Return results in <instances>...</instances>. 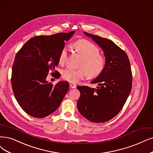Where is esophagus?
I'll use <instances>...</instances> for the list:
<instances>
[{
	"label": "esophagus",
	"instance_id": "34e87169",
	"mask_svg": "<svg viewBox=\"0 0 153 153\" xmlns=\"http://www.w3.org/2000/svg\"><path fill=\"white\" fill-rule=\"evenodd\" d=\"M69 86H70V88H75L76 87V84H72V83H70L69 84Z\"/></svg>",
	"mask_w": 153,
	"mask_h": 153
}]
</instances>
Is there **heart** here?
Wrapping results in <instances>:
<instances>
[{
	"label": "heart",
	"instance_id": "obj_1",
	"mask_svg": "<svg viewBox=\"0 0 153 153\" xmlns=\"http://www.w3.org/2000/svg\"><path fill=\"white\" fill-rule=\"evenodd\" d=\"M72 48L83 58L81 65L83 68L79 69L67 68L62 72L63 79L72 83H77L86 76L95 79L102 74L106 66V59L100 55V50L94 44L87 39H81L74 43ZM67 58V49L65 47L59 55L60 64H65Z\"/></svg>",
	"mask_w": 153,
	"mask_h": 153
}]
</instances>
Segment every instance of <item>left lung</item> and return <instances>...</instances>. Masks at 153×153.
Returning <instances> with one entry per match:
<instances>
[{
	"instance_id": "obj_1",
	"label": "left lung",
	"mask_w": 153,
	"mask_h": 153,
	"mask_svg": "<svg viewBox=\"0 0 153 153\" xmlns=\"http://www.w3.org/2000/svg\"><path fill=\"white\" fill-rule=\"evenodd\" d=\"M104 52L106 66L101 74L91 81L97 88L77 86L81 96L77 106L80 114L94 123L115 117L125 105L131 91L132 75L127 53L111 40L86 32Z\"/></svg>"
}]
</instances>
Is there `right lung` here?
Returning a JSON list of instances; mask_svg holds the SVG:
<instances>
[{
  "mask_svg": "<svg viewBox=\"0 0 153 153\" xmlns=\"http://www.w3.org/2000/svg\"><path fill=\"white\" fill-rule=\"evenodd\" d=\"M74 33L35 36L16 53L11 84L17 101L28 115L44 118L59 107L69 84L60 81L53 86L47 77L58 65L60 52Z\"/></svg>",
  "mask_w": 153,
  "mask_h": 153,
  "instance_id": "add662e5",
  "label": "right lung"
}]
</instances>
